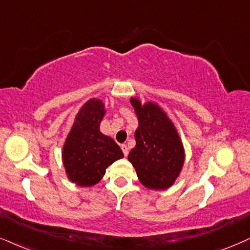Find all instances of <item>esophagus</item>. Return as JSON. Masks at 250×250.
Segmentation results:
<instances>
[{"mask_svg": "<svg viewBox=\"0 0 250 250\" xmlns=\"http://www.w3.org/2000/svg\"><path fill=\"white\" fill-rule=\"evenodd\" d=\"M120 148H122L123 153H124V155H125V156H127V154H128V147L126 146L125 144H123L122 146H120Z\"/></svg>", "mask_w": 250, "mask_h": 250, "instance_id": "34e87169", "label": "esophagus"}]
</instances>
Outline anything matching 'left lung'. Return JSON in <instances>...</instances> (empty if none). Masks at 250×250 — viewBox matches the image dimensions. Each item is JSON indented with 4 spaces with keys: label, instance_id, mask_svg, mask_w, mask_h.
<instances>
[{
    "label": "left lung",
    "instance_id": "1",
    "mask_svg": "<svg viewBox=\"0 0 250 250\" xmlns=\"http://www.w3.org/2000/svg\"><path fill=\"white\" fill-rule=\"evenodd\" d=\"M131 104L137 113L135 147L128 154L138 178L148 189L170 188L180 175L184 163V148L176 127L167 113L156 103L141 104L132 97Z\"/></svg>",
    "mask_w": 250,
    "mask_h": 250
}]
</instances>
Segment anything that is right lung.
<instances>
[{"mask_svg":"<svg viewBox=\"0 0 250 250\" xmlns=\"http://www.w3.org/2000/svg\"><path fill=\"white\" fill-rule=\"evenodd\" d=\"M105 115L103 102L91 98L80 109L62 148V161L69 181L80 187H92L105 174V169L124 158L112 138L100 131Z\"/></svg>","mask_w":250,"mask_h":250,"instance_id":"add662e5","label":"right lung"}]
</instances>
